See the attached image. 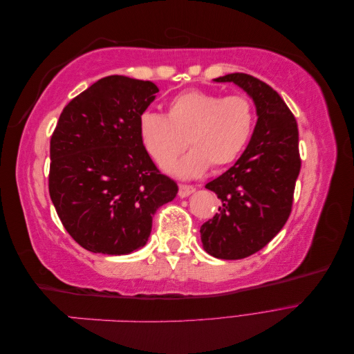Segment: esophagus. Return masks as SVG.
<instances>
[{
    "label": "esophagus",
    "mask_w": 354,
    "mask_h": 354,
    "mask_svg": "<svg viewBox=\"0 0 354 354\" xmlns=\"http://www.w3.org/2000/svg\"><path fill=\"white\" fill-rule=\"evenodd\" d=\"M194 192H195L194 186H189V185H180L178 186V195H180V198H186L190 194H194Z\"/></svg>",
    "instance_id": "obj_1"
}]
</instances>
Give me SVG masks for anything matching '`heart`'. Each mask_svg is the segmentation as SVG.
<instances>
[{
	"mask_svg": "<svg viewBox=\"0 0 354 354\" xmlns=\"http://www.w3.org/2000/svg\"><path fill=\"white\" fill-rule=\"evenodd\" d=\"M255 120L254 103L243 94L223 97L187 90L168 102L165 115L145 111L138 130L146 152L159 168H168L187 145L192 151L174 171L181 177H196L209 165L218 169L234 162L251 140Z\"/></svg>",
	"mask_w": 354,
	"mask_h": 354,
	"instance_id": "heart-1",
	"label": "heart"
}]
</instances>
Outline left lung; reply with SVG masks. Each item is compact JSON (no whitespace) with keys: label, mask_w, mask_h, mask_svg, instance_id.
Returning a JSON list of instances; mask_svg holds the SVG:
<instances>
[{"label":"left lung","mask_w":354,"mask_h":354,"mask_svg":"<svg viewBox=\"0 0 354 354\" xmlns=\"http://www.w3.org/2000/svg\"><path fill=\"white\" fill-rule=\"evenodd\" d=\"M257 108L255 128L241 158L205 186L221 201L218 212L201 226L203 250L221 260L246 259L282 230L292 211L301 168L294 113L270 85L248 73H229Z\"/></svg>","instance_id":"8db88e82"}]
</instances>
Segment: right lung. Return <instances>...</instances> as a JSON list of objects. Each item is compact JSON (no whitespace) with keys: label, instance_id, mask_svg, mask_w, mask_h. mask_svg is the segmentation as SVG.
<instances>
[{"label":"right lung","instance_id":"1","mask_svg":"<svg viewBox=\"0 0 354 354\" xmlns=\"http://www.w3.org/2000/svg\"><path fill=\"white\" fill-rule=\"evenodd\" d=\"M151 81L111 75L62 111L50 140L48 192L63 227L91 252L125 255L146 245L155 212L178 192L142 142Z\"/></svg>","mask_w":354,"mask_h":354}]
</instances>
